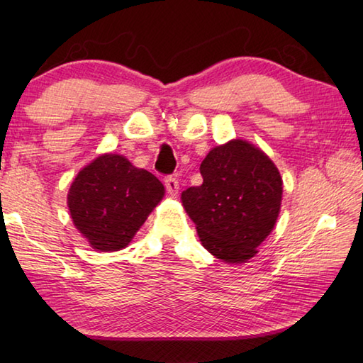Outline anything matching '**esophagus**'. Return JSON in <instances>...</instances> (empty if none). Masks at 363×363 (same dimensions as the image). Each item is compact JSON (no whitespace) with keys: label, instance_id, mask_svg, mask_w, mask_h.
Masks as SVG:
<instances>
[{"label":"esophagus","instance_id":"1","mask_svg":"<svg viewBox=\"0 0 363 363\" xmlns=\"http://www.w3.org/2000/svg\"><path fill=\"white\" fill-rule=\"evenodd\" d=\"M165 187L169 195H176L177 190H179V181H177L176 176H167L165 177Z\"/></svg>","mask_w":363,"mask_h":363}]
</instances>
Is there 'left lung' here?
<instances>
[{"label": "left lung", "instance_id": "8db88e82", "mask_svg": "<svg viewBox=\"0 0 363 363\" xmlns=\"http://www.w3.org/2000/svg\"><path fill=\"white\" fill-rule=\"evenodd\" d=\"M203 184L182 191V206L204 248L228 264H243L272 233L282 201V177L267 154L230 140L207 154Z\"/></svg>", "mask_w": 363, "mask_h": 363}]
</instances>
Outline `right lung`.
Listing matches in <instances>:
<instances>
[{"label": "right lung", "mask_w": 363, "mask_h": 363, "mask_svg": "<svg viewBox=\"0 0 363 363\" xmlns=\"http://www.w3.org/2000/svg\"><path fill=\"white\" fill-rule=\"evenodd\" d=\"M164 195L156 176L120 154H103L74 177L67 201L76 229L107 252L129 245Z\"/></svg>", "instance_id": "right-lung-1"}]
</instances>
